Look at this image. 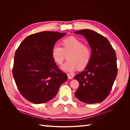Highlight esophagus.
<instances>
[{"label": "esophagus", "instance_id": "esophagus-1", "mask_svg": "<svg viewBox=\"0 0 130 130\" xmlns=\"http://www.w3.org/2000/svg\"><path fill=\"white\" fill-rule=\"evenodd\" d=\"M68 79H72L73 78V76L71 75H70V74H68Z\"/></svg>", "mask_w": 130, "mask_h": 130}]
</instances>
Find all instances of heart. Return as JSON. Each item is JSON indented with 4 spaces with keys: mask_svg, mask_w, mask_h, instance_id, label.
Wrapping results in <instances>:
<instances>
[{
    "mask_svg": "<svg viewBox=\"0 0 130 130\" xmlns=\"http://www.w3.org/2000/svg\"><path fill=\"white\" fill-rule=\"evenodd\" d=\"M62 47L55 44L51 50L52 57L58 64H61L66 57L68 61L62 66V69L67 72L84 69L89 64L92 56V51L89 47L84 45L82 41L73 36H69L62 40Z\"/></svg>",
    "mask_w": 130,
    "mask_h": 130,
    "instance_id": "1",
    "label": "heart"
}]
</instances>
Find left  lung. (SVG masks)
I'll list each match as a JSON object with an SVG mask.
<instances>
[{
    "label": "left lung",
    "mask_w": 130,
    "mask_h": 130,
    "mask_svg": "<svg viewBox=\"0 0 130 130\" xmlns=\"http://www.w3.org/2000/svg\"><path fill=\"white\" fill-rule=\"evenodd\" d=\"M87 38L92 56L85 70L74 78L79 83L75 95L88 104L100 103L109 94L117 75L116 52L107 38L90 29L74 32Z\"/></svg>",
    "instance_id": "obj_1"
}]
</instances>
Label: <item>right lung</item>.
<instances>
[{"mask_svg":"<svg viewBox=\"0 0 130 130\" xmlns=\"http://www.w3.org/2000/svg\"><path fill=\"white\" fill-rule=\"evenodd\" d=\"M65 33L44 31L28 36L14 55L13 75L23 97L35 104L46 103L57 94L68 76L52 57L54 44Z\"/></svg>","mask_w":130,"mask_h":130,"instance_id":"obj_1","label":"right lung"}]
</instances>
